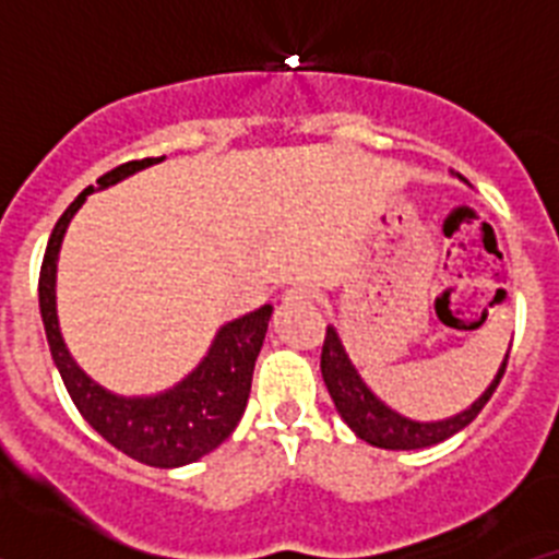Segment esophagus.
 Returning a JSON list of instances; mask_svg holds the SVG:
<instances>
[{"instance_id": "34e87169", "label": "esophagus", "mask_w": 559, "mask_h": 559, "mask_svg": "<svg viewBox=\"0 0 559 559\" xmlns=\"http://www.w3.org/2000/svg\"><path fill=\"white\" fill-rule=\"evenodd\" d=\"M285 305H310L316 299V290L308 288V285H299V288L285 290Z\"/></svg>"}]
</instances>
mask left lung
<instances>
[{
    "label": "left lung",
    "instance_id": "left-lung-1",
    "mask_svg": "<svg viewBox=\"0 0 559 559\" xmlns=\"http://www.w3.org/2000/svg\"><path fill=\"white\" fill-rule=\"evenodd\" d=\"M459 179H462V176H459ZM462 181L467 185V179ZM507 358H510V353L503 355L496 378H492L490 386L484 389L481 397L473 400L464 412L445 419H431V423H419V419H412L406 417V414L394 412L392 406H386V403L364 383V378L358 374L355 364L349 360L347 349L341 344L335 328H328V335H324L322 378L330 397H333L335 403V412H338L341 419L353 428L355 437L364 439V442H369V445L374 448H386V451H419V448L439 445V442H445L448 437L462 431L464 426H471L473 419L478 417V412L487 406V400L492 397L498 383H501L503 369H507Z\"/></svg>",
    "mask_w": 559,
    "mask_h": 559
}]
</instances>
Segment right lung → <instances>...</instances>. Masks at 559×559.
<instances>
[{
	"mask_svg": "<svg viewBox=\"0 0 559 559\" xmlns=\"http://www.w3.org/2000/svg\"><path fill=\"white\" fill-rule=\"evenodd\" d=\"M159 162H165V156L126 162V165L114 167L111 173L97 179V187H86L67 206V212L58 218L56 229L49 235L41 276H38V308H41L49 353H52L58 372H61L63 386H67L69 397L88 426L95 428L108 445L136 459V462L151 464V467H181V464L199 462L201 456L215 451L243 417L251 392L254 360L263 347L274 308L263 305V308L251 310L240 319L226 322L215 333L199 367L192 369L187 378H181L176 386L159 394L126 397V394L108 392L106 386H100L97 380H92L78 367V360L72 358L61 335L56 305L58 254H61L63 235H67L69 224L83 206V201L95 190L114 187L117 181L128 179V176L151 165H159Z\"/></svg>",
	"mask_w": 559,
	"mask_h": 559,
	"instance_id": "obj_1",
	"label": "right lung"
}]
</instances>
